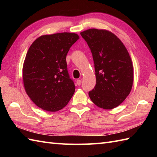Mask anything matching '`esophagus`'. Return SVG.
<instances>
[{"label": "esophagus", "instance_id": "34e87169", "mask_svg": "<svg viewBox=\"0 0 157 157\" xmlns=\"http://www.w3.org/2000/svg\"><path fill=\"white\" fill-rule=\"evenodd\" d=\"M76 83H77V84H78V86H80L81 84H82V80H81V79H78V80H77V82H76Z\"/></svg>", "mask_w": 157, "mask_h": 157}]
</instances>
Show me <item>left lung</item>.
<instances>
[{
  "instance_id": "1",
  "label": "left lung",
  "mask_w": 157,
  "mask_h": 157,
  "mask_svg": "<svg viewBox=\"0 0 157 157\" xmlns=\"http://www.w3.org/2000/svg\"><path fill=\"white\" fill-rule=\"evenodd\" d=\"M91 50L96 84L88 94L100 108L113 109L125 101L132 88L134 69L128 50L120 39L106 29L80 33Z\"/></svg>"
}]
</instances>
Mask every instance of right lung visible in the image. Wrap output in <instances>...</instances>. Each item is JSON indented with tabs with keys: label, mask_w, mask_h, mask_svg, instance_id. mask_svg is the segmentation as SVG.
<instances>
[{
	"label": "right lung",
	"mask_w": 157,
	"mask_h": 157,
	"mask_svg": "<svg viewBox=\"0 0 157 157\" xmlns=\"http://www.w3.org/2000/svg\"><path fill=\"white\" fill-rule=\"evenodd\" d=\"M79 38L75 33L40 36L32 43L23 65L25 90L34 104L49 112L64 108L74 94L66 56Z\"/></svg>",
	"instance_id": "obj_1"
}]
</instances>
